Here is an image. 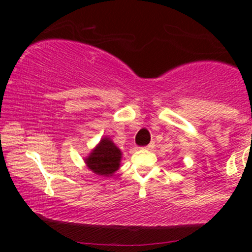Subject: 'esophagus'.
I'll use <instances>...</instances> for the list:
<instances>
[{"label": "esophagus", "instance_id": "esophagus-1", "mask_svg": "<svg viewBox=\"0 0 252 252\" xmlns=\"http://www.w3.org/2000/svg\"><path fill=\"white\" fill-rule=\"evenodd\" d=\"M154 146H155V144H154V142H151V144H150V145H147L146 149H152V147H154Z\"/></svg>", "mask_w": 252, "mask_h": 252}]
</instances>
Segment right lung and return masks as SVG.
Here are the masks:
<instances>
[{
    "label": "right lung",
    "instance_id": "1",
    "mask_svg": "<svg viewBox=\"0 0 252 252\" xmlns=\"http://www.w3.org/2000/svg\"><path fill=\"white\" fill-rule=\"evenodd\" d=\"M121 158V150L110 138H103L86 157L85 163L95 174L110 177L119 168Z\"/></svg>",
    "mask_w": 252,
    "mask_h": 252
}]
</instances>
